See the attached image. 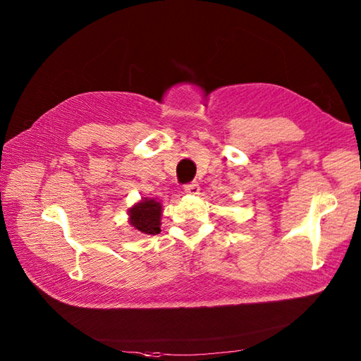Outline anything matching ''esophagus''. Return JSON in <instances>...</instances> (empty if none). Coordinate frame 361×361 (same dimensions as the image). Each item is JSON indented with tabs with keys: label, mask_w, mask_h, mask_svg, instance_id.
I'll list each match as a JSON object with an SVG mask.
<instances>
[{
	"label": "esophagus",
	"mask_w": 361,
	"mask_h": 361,
	"mask_svg": "<svg viewBox=\"0 0 361 361\" xmlns=\"http://www.w3.org/2000/svg\"><path fill=\"white\" fill-rule=\"evenodd\" d=\"M198 190H200V186H198L197 181H190V183H188V185H185V192L189 195L198 194Z\"/></svg>",
	"instance_id": "esophagus-1"
}]
</instances>
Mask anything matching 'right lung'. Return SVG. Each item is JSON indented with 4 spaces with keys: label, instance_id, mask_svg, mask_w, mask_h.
Listing matches in <instances>:
<instances>
[{
    "label": "right lung",
    "instance_id": "right-lung-1",
    "mask_svg": "<svg viewBox=\"0 0 361 361\" xmlns=\"http://www.w3.org/2000/svg\"><path fill=\"white\" fill-rule=\"evenodd\" d=\"M161 204L155 200H142L130 209V224L144 234H159Z\"/></svg>",
    "mask_w": 361,
    "mask_h": 361
}]
</instances>
